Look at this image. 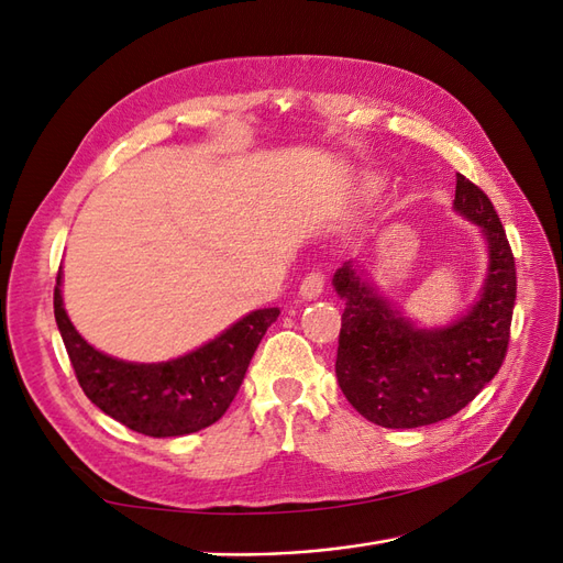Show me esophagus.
<instances>
[{
    "instance_id": "34e87169",
    "label": "esophagus",
    "mask_w": 563,
    "mask_h": 563,
    "mask_svg": "<svg viewBox=\"0 0 563 563\" xmlns=\"http://www.w3.org/2000/svg\"><path fill=\"white\" fill-rule=\"evenodd\" d=\"M323 284H327V272L314 267L312 272H308V277L302 279L300 296L302 298H319L323 291Z\"/></svg>"
}]
</instances>
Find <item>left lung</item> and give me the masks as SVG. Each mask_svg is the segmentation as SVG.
<instances>
[{
    "mask_svg": "<svg viewBox=\"0 0 563 563\" xmlns=\"http://www.w3.org/2000/svg\"><path fill=\"white\" fill-rule=\"evenodd\" d=\"M455 209L479 223L490 253L488 279L474 308L449 329L422 331L373 294L350 263L333 275L345 298L335 376L366 420L411 430L455 416L500 371L517 300L512 246L479 185L455 178Z\"/></svg>",
    "mask_w": 563,
    "mask_h": 563,
    "instance_id": "8db88e82",
    "label": "left lung"
}]
</instances>
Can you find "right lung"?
Segmentation results:
<instances>
[{
	"label": "right lung",
	"instance_id": "1",
	"mask_svg": "<svg viewBox=\"0 0 563 563\" xmlns=\"http://www.w3.org/2000/svg\"><path fill=\"white\" fill-rule=\"evenodd\" d=\"M54 314L77 383L100 411L145 437H183L223 418L279 310H255L209 345L164 364H129L93 350L63 310L60 275Z\"/></svg>",
	"mask_w": 563,
	"mask_h": 563
}]
</instances>
